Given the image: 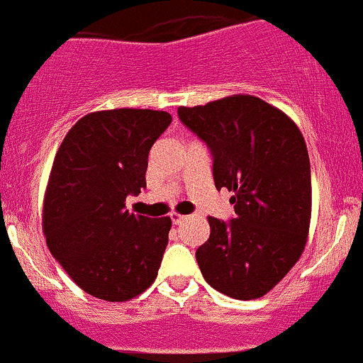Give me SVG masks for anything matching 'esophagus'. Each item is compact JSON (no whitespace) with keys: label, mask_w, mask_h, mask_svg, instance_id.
<instances>
[{"label":"esophagus","mask_w":363,"mask_h":363,"mask_svg":"<svg viewBox=\"0 0 363 363\" xmlns=\"http://www.w3.org/2000/svg\"><path fill=\"white\" fill-rule=\"evenodd\" d=\"M170 219H172V223H174V225H179V223L184 221L186 216L179 214V212H172V214H170Z\"/></svg>","instance_id":"34e87169"}]
</instances>
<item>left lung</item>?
I'll use <instances>...</instances> for the list:
<instances>
[{
    "label": "left lung",
    "instance_id": "8db88e82",
    "mask_svg": "<svg viewBox=\"0 0 363 363\" xmlns=\"http://www.w3.org/2000/svg\"><path fill=\"white\" fill-rule=\"evenodd\" d=\"M177 113L211 149L216 188L235 193V218H208L211 237L196 250L203 279L232 298H259L298 262L309 235L306 140L286 113L251 94Z\"/></svg>",
    "mask_w": 363,
    "mask_h": 363
}]
</instances>
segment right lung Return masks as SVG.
Here are the masks:
<instances>
[{"label": "right lung", "mask_w": 363, "mask_h": 363, "mask_svg": "<svg viewBox=\"0 0 363 363\" xmlns=\"http://www.w3.org/2000/svg\"><path fill=\"white\" fill-rule=\"evenodd\" d=\"M172 116L149 108L91 112L73 124L54 158L43 199V235L86 294L126 302L158 276L170 218L126 211L145 188L152 144Z\"/></svg>", "instance_id": "right-lung-1"}]
</instances>
